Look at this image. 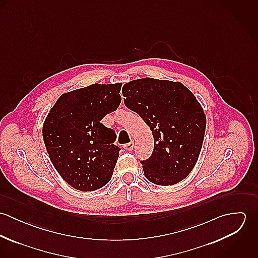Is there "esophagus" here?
I'll use <instances>...</instances> for the list:
<instances>
[{
	"label": "esophagus",
	"instance_id": "34e87169",
	"mask_svg": "<svg viewBox=\"0 0 258 258\" xmlns=\"http://www.w3.org/2000/svg\"><path fill=\"white\" fill-rule=\"evenodd\" d=\"M133 148H134V142L133 141H131V142H129V143L124 145V149L126 151H131V150H133Z\"/></svg>",
	"mask_w": 258,
	"mask_h": 258
}]
</instances>
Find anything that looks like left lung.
Wrapping results in <instances>:
<instances>
[{
    "label": "left lung",
    "instance_id": "8db88e82",
    "mask_svg": "<svg viewBox=\"0 0 258 258\" xmlns=\"http://www.w3.org/2000/svg\"><path fill=\"white\" fill-rule=\"evenodd\" d=\"M124 103L150 127L154 150L141 161L148 181L178 184L194 169L203 146L206 115L181 82L140 78L124 84Z\"/></svg>",
    "mask_w": 258,
    "mask_h": 258
}]
</instances>
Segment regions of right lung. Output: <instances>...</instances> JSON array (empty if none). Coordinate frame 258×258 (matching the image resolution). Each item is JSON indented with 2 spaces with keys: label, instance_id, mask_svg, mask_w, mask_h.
<instances>
[{
  "label": "right lung",
  "instance_id": "right-lung-1",
  "mask_svg": "<svg viewBox=\"0 0 258 258\" xmlns=\"http://www.w3.org/2000/svg\"><path fill=\"white\" fill-rule=\"evenodd\" d=\"M122 83L99 84L62 94L42 128L49 159L74 188L90 191L110 181L120 148L115 131L100 121L121 102Z\"/></svg>",
  "mask_w": 258,
  "mask_h": 258
}]
</instances>
